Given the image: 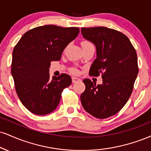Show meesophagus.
Listing matches in <instances>:
<instances>
[{"label":"esophagus","instance_id":"obj_1","mask_svg":"<svg viewBox=\"0 0 151 151\" xmlns=\"http://www.w3.org/2000/svg\"><path fill=\"white\" fill-rule=\"evenodd\" d=\"M72 83H76V82H78V81H80V79H79V78H77V77H73L72 78Z\"/></svg>","mask_w":151,"mask_h":151}]
</instances>
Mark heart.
Masks as SVG:
<instances>
[{"mask_svg": "<svg viewBox=\"0 0 151 151\" xmlns=\"http://www.w3.org/2000/svg\"><path fill=\"white\" fill-rule=\"evenodd\" d=\"M91 45H93V44H92L91 42H90V41H86V40H84V41H81V46H82V47L91 46ZM72 72H73L74 73H76V72H77V70H72Z\"/></svg>", "mask_w": 151, "mask_h": 151, "instance_id": "1", "label": "heart"}]
</instances>
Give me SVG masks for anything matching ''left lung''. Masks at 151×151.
I'll return each mask as SVG.
<instances>
[{"label":"left lung","mask_w":151,"mask_h":151,"mask_svg":"<svg viewBox=\"0 0 151 151\" xmlns=\"http://www.w3.org/2000/svg\"><path fill=\"white\" fill-rule=\"evenodd\" d=\"M85 39L95 44L97 57L89 75L101 74L102 84L83 80L81 102L87 112L99 119L115 115L126 104L139 73L137 55L129 39L120 32L105 27L81 28Z\"/></svg>","instance_id":"left-lung-1"}]
</instances>
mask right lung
<instances>
[{"instance_id": "right-lung-1", "label": "right lung", "mask_w": 151, "mask_h": 151, "mask_svg": "<svg viewBox=\"0 0 151 151\" xmlns=\"http://www.w3.org/2000/svg\"><path fill=\"white\" fill-rule=\"evenodd\" d=\"M79 33L78 27L44 25L24 34L13 49L11 73L21 103L31 112L44 115L55 110L68 74L50 77V62L60 60L64 49Z\"/></svg>"}]
</instances>
